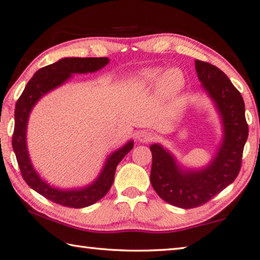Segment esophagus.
<instances>
[{
    "label": "esophagus",
    "instance_id": "esophagus-1",
    "mask_svg": "<svg viewBox=\"0 0 260 260\" xmlns=\"http://www.w3.org/2000/svg\"><path fill=\"white\" fill-rule=\"evenodd\" d=\"M138 139H139V141H141V142L149 143V142H151V141L155 140V134H152L151 132H148V131H142L139 133Z\"/></svg>",
    "mask_w": 260,
    "mask_h": 260
}]
</instances>
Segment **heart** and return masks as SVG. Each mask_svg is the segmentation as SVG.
Segmentation results:
<instances>
[{"instance_id":"heart-1","label":"heart","mask_w":260,"mask_h":260,"mask_svg":"<svg viewBox=\"0 0 260 260\" xmlns=\"http://www.w3.org/2000/svg\"><path fill=\"white\" fill-rule=\"evenodd\" d=\"M160 80L161 88L166 91H175L178 90L183 83L182 73L178 69H171L162 74L160 69H146L141 71L138 76L135 77L134 81L139 86H147L156 83Z\"/></svg>"}]
</instances>
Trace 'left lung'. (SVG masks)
Masks as SVG:
<instances>
[{
    "label": "left lung",
    "mask_w": 260,
    "mask_h": 260,
    "mask_svg": "<svg viewBox=\"0 0 260 260\" xmlns=\"http://www.w3.org/2000/svg\"><path fill=\"white\" fill-rule=\"evenodd\" d=\"M197 76L217 104L223 122V141L213 161L201 171H183L159 144H152L150 181L161 200L182 209L205 204L236 179L249 134L243 98L214 65L196 59Z\"/></svg>",
    "instance_id": "8db88e82"
}]
</instances>
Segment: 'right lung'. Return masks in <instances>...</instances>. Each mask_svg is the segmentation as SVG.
<instances>
[{
    "label": "right lung",
    "mask_w": 260,
    "mask_h": 260,
    "mask_svg": "<svg viewBox=\"0 0 260 260\" xmlns=\"http://www.w3.org/2000/svg\"><path fill=\"white\" fill-rule=\"evenodd\" d=\"M108 63L109 59L107 57H99V58L98 57H86V58L70 57V58L59 59L56 63L35 72L16 103L12 148L16 153L20 173L30 188L56 204L81 209L96 203L107 195L112 186L117 165L132 150L133 142L129 141L126 146L114 151L108 158L100 177L90 186L82 189H73V190H59L50 187L41 180L30 164L27 148H26V126H27L29 112L39 99L67 81L73 73L95 72Z\"/></svg>",
    "instance_id": "add662e5"
}]
</instances>
